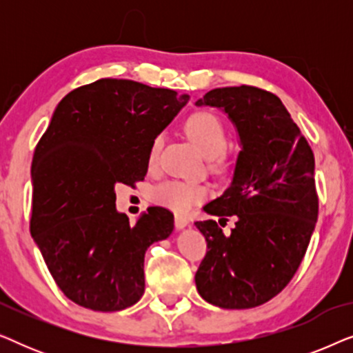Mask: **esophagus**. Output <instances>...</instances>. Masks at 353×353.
<instances>
[{"label":"esophagus","mask_w":353,"mask_h":353,"mask_svg":"<svg viewBox=\"0 0 353 353\" xmlns=\"http://www.w3.org/2000/svg\"><path fill=\"white\" fill-rule=\"evenodd\" d=\"M190 225V220L186 219V216H183V215H175V226L178 230H183L185 228V226H188Z\"/></svg>","instance_id":"34e87169"}]
</instances>
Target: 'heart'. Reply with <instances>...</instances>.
I'll list each match as a JSON object with an SVG mask.
<instances>
[{"label": "heart", "instance_id": "1", "mask_svg": "<svg viewBox=\"0 0 353 353\" xmlns=\"http://www.w3.org/2000/svg\"><path fill=\"white\" fill-rule=\"evenodd\" d=\"M186 133L197 144L202 154L210 159L214 167H225L226 156L225 149L228 146V130L223 120L212 110H197L191 114L185 123ZM163 137L156 134L149 144L148 151V163L149 167H156L161 156ZM210 194L209 186L204 183L192 180H180V178H172L161 183L154 188L151 196L152 201L157 204L165 205L168 209L178 212V214H186L192 207L199 204Z\"/></svg>", "mask_w": 353, "mask_h": 353}]
</instances>
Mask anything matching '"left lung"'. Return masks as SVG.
Wrapping results in <instances>:
<instances>
[{"mask_svg": "<svg viewBox=\"0 0 353 353\" xmlns=\"http://www.w3.org/2000/svg\"><path fill=\"white\" fill-rule=\"evenodd\" d=\"M196 104L223 109L243 144L231 186L204 207L220 220L196 221L209 249L196 288L212 305L259 307L288 286L307 252L318 220L315 156L281 99L267 90L215 88ZM230 218L236 226L225 236L219 225Z\"/></svg>", "mask_w": 353, "mask_h": 353, "instance_id": "8db88e82", "label": "left lung"}]
</instances>
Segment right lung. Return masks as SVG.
Listing matches in <instances>:
<instances>
[{
    "instance_id": "right-lung-1",
    "label": "right lung",
    "mask_w": 353,
    "mask_h": 353,
    "mask_svg": "<svg viewBox=\"0 0 353 353\" xmlns=\"http://www.w3.org/2000/svg\"><path fill=\"white\" fill-rule=\"evenodd\" d=\"M188 94L101 79L57 105L32 161L30 233L67 299L94 312L123 310L144 292V254L173 231L149 207L134 225L115 210V185L148 173V151Z\"/></svg>"
}]
</instances>
